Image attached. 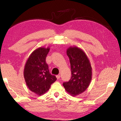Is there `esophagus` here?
<instances>
[{
    "label": "esophagus",
    "instance_id": "obj_1",
    "mask_svg": "<svg viewBox=\"0 0 121 121\" xmlns=\"http://www.w3.org/2000/svg\"><path fill=\"white\" fill-rule=\"evenodd\" d=\"M56 77L57 79H59L60 78V75H56Z\"/></svg>",
    "mask_w": 121,
    "mask_h": 121
}]
</instances>
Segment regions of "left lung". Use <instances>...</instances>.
Listing matches in <instances>:
<instances>
[{
  "label": "left lung",
  "instance_id": "8db88e82",
  "mask_svg": "<svg viewBox=\"0 0 121 121\" xmlns=\"http://www.w3.org/2000/svg\"><path fill=\"white\" fill-rule=\"evenodd\" d=\"M71 65L72 76L63 86L68 93L75 96L88 87L92 79V68L85 53L78 47H70L67 50Z\"/></svg>",
  "mask_w": 121,
  "mask_h": 121
}]
</instances>
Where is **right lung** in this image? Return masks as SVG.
Segmentation results:
<instances>
[{
    "instance_id": "obj_1",
    "label": "right lung",
    "mask_w": 121,
    "mask_h": 121,
    "mask_svg": "<svg viewBox=\"0 0 121 121\" xmlns=\"http://www.w3.org/2000/svg\"><path fill=\"white\" fill-rule=\"evenodd\" d=\"M50 48L40 47L33 52L26 61L24 76L28 88L33 92L41 95L48 91L51 85L56 80L50 74L46 57Z\"/></svg>"
}]
</instances>
